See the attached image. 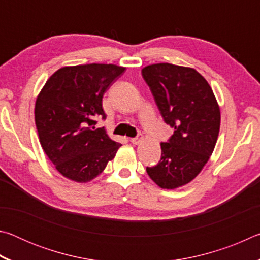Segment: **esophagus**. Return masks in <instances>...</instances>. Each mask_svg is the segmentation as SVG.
Masks as SVG:
<instances>
[{
    "mask_svg": "<svg viewBox=\"0 0 260 260\" xmlns=\"http://www.w3.org/2000/svg\"><path fill=\"white\" fill-rule=\"evenodd\" d=\"M142 140H143V136H142V134H139L138 136H136V138H133L131 140V142L134 144V146H136V144H139V143H141L142 142Z\"/></svg>",
    "mask_w": 260,
    "mask_h": 260,
    "instance_id": "34e87169",
    "label": "esophagus"
}]
</instances>
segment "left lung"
<instances>
[{
  "instance_id": "1",
  "label": "left lung",
  "mask_w": 260,
  "mask_h": 260,
  "mask_svg": "<svg viewBox=\"0 0 260 260\" xmlns=\"http://www.w3.org/2000/svg\"><path fill=\"white\" fill-rule=\"evenodd\" d=\"M142 77L164 121L174 128L160 143L161 158L147 173L157 186L175 189L192 181L210 159L220 129V108L212 88L196 70L170 63L148 65Z\"/></svg>"
}]
</instances>
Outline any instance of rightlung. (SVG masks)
<instances>
[{"label": "right lung", "instance_id": "obj_1", "mask_svg": "<svg viewBox=\"0 0 260 260\" xmlns=\"http://www.w3.org/2000/svg\"><path fill=\"white\" fill-rule=\"evenodd\" d=\"M125 70L95 63L64 67L39 93L34 109L39 140L63 177L89 182L103 172L121 147L105 131L95 128V119H105L103 95Z\"/></svg>", "mask_w": 260, "mask_h": 260}]
</instances>
